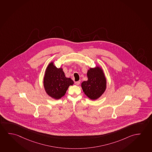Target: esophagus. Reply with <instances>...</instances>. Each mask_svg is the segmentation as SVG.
<instances>
[{"mask_svg": "<svg viewBox=\"0 0 152 152\" xmlns=\"http://www.w3.org/2000/svg\"><path fill=\"white\" fill-rule=\"evenodd\" d=\"M80 83V81H77V82H75V84H76L77 86L79 85Z\"/></svg>", "mask_w": 152, "mask_h": 152, "instance_id": "1", "label": "esophagus"}]
</instances>
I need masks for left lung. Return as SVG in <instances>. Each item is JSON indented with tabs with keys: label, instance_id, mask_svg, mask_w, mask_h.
<instances>
[{
	"label": "left lung",
	"instance_id": "1",
	"mask_svg": "<svg viewBox=\"0 0 152 152\" xmlns=\"http://www.w3.org/2000/svg\"><path fill=\"white\" fill-rule=\"evenodd\" d=\"M87 75L88 80L81 84L83 91L90 100L99 99L107 88V80L104 70L100 66L90 68Z\"/></svg>",
	"mask_w": 152,
	"mask_h": 152
}]
</instances>
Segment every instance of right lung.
<instances>
[{
	"instance_id": "right-lung-1",
	"label": "right lung",
	"mask_w": 152,
	"mask_h": 152,
	"mask_svg": "<svg viewBox=\"0 0 152 152\" xmlns=\"http://www.w3.org/2000/svg\"><path fill=\"white\" fill-rule=\"evenodd\" d=\"M74 82L71 78L65 76L63 68H58L51 62L46 67L43 79L45 91L53 99L58 100L65 95L70 86Z\"/></svg>"
}]
</instances>
